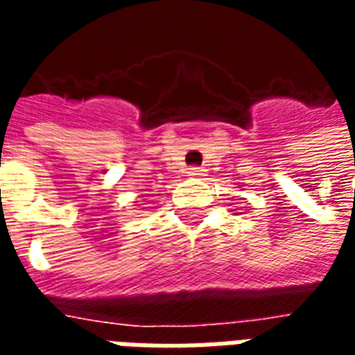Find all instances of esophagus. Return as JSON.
Returning <instances> with one entry per match:
<instances>
[{
	"label": "esophagus",
	"mask_w": 355,
	"mask_h": 355,
	"mask_svg": "<svg viewBox=\"0 0 355 355\" xmlns=\"http://www.w3.org/2000/svg\"><path fill=\"white\" fill-rule=\"evenodd\" d=\"M203 175V169H200V167H190L188 169V177H201Z\"/></svg>",
	"instance_id": "obj_1"
}]
</instances>
